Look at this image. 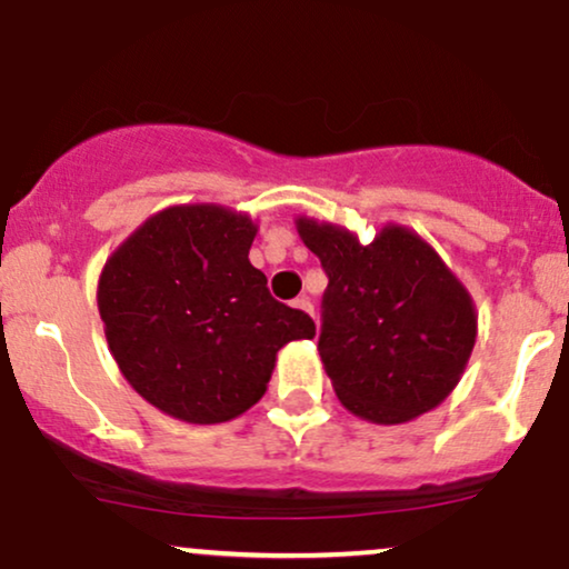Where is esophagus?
<instances>
[{"label": "esophagus", "mask_w": 569, "mask_h": 569, "mask_svg": "<svg viewBox=\"0 0 569 569\" xmlns=\"http://www.w3.org/2000/svg\"><path fill=\"white\" fill-rule=\"evenodd\" d=\"M293 307H297V310L307 312V316H310V318H316V307H312V302H310V299H307V297L293 299Z\"/></svg>", "instance_id": "1"}]
</instances>
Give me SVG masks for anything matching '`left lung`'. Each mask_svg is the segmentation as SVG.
Masks as SVG:
<instances>
[{
  "label": "left lung",
  "instance_id": "obj_1",
  "mask_svg": "<svg viewBox=\"0 0 569 569\" xmlns=\"http://www.w3.org/2000/svg\"><path fill=\"white\" fill-rule=\"evenodd\" d=\"M293 224L329 276L318 350L342 407L375 426H401L439 407L479 335L462 280L422 234L396 221L371 243L331 221Z\"/></svg>",
  "mask_w": 569,
  "mask_h": 569
}]
</instances>
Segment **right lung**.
Listing matches in <instances>:
<instances>
[{
	"instance_id": "right-lung-1",
	"label": "right lung",
	"mask_w": 569,
	"mask_h": 569,
	"mask_svg": "<svg viewBox=\"0 0 569 569\" xmlns=\"http://www.w3.org/2000/svg\"><path fill=\"white\" fill-rule=\"evenodd\" d=\"M259 227L219 202H181L141 221L98 276V316L122 377L162 415L230 422L264 396L278 350L316 337L248 262Z\"/></svg>"
}]
</instances>
